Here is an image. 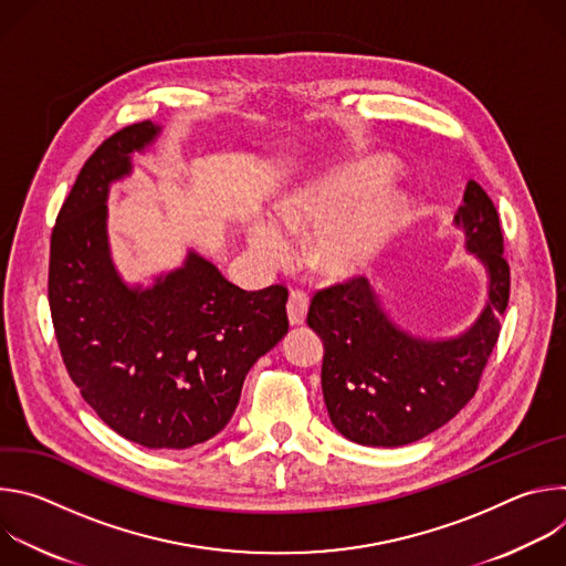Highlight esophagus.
Masks as SVG:
<instances>
[{
    "mask_svg": "<svg viewBox=\"0 0 566 566\" xmlns=\"http://www.w3.org/2000/svg\"><path fill=\"white\" fill-rule=\"evenodd\" d=\"M306 311H308V297L297 289L291 291L289 302H286V313H289V322L293 327L302 325L304 317H306Z\"/></svg>",
    "mask_w": 566,
    "mask_h": 566,
    "instance_id": "1",
    "label": "esophagus"
}]
</instances>
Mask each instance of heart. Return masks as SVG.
I'll use <instances>...</instances> for the list:
<instances>
[{
    "instance_id": "1",
    "label": "heart",
    "mask_w": 566,
    "mask_h": 566,
    "mask_svg": "<svg viewBox=\"0 0 566 566\" xmlns=\"http://www.w3.org/2000/svg\"><path fill=\"white\" fill-rule=\"evenodd\" d=\"M387 170V164L360 166L329 190L300 192L282 203L280 212L286 228L317 230L311 244V264L322 275L345 277L363 269L406 212L408 201L396 188L374 190L350 207ZM251 241L269 260L289 255V241L273 223H258L251 230Z\"/></svg>"
}]
</instances>
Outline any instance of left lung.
<instances>
[{
	"instance_id": "8db88e82",
	"label": "left lung",
	"mask_w": 566,
	"mask_h": 566,
	"mask_svg": "<svg viewBox=\"0 0 566 566\" xmlns=\"http://www.w3.org/2000/svg\"><path fill=\"white\" fill-rule=\"evenodd\" d=\"M454 226L489 273V302L457 338L426 340L387 317L365 277L313 295L306 322L322 338V394L336 430L354 443L398 448L446 426L474 396L509 306L511 269L491 197L468 181Z\"/></svg>"
}]
</instances>
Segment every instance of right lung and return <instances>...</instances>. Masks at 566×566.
<instances>
[{
	"instance_id": "right-lung-1",
	"label": "right lung",
	"mask_w": 566,
	"mask_h": 566,
	"mask_svg": "<svg viewBox=\"0 0 566 566\" xmlns=\"http://www.w3.org/2000/svg\"><path fill=\"white\" fill-rule=\"evenodd\" d=\"M158 132L127 125L80 170L51 234L49 306L64 367L96 415L127 441L184 450L226 428L249 369L286 336L289 291L239 289L192 251L149 289L123 282L107 195Z\"/></svg>"
}]
</instances>
